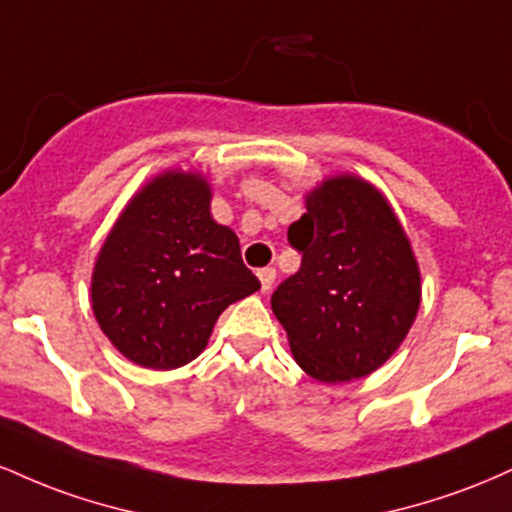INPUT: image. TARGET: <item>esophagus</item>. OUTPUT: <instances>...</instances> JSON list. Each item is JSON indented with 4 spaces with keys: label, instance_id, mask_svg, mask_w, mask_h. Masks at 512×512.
<instances>
[{
    "label": "esophagus",
    "instance_id": "esophagus-1",
    "mask_svg": "<svg viewBox=\"0 0 512 512\" xmlns=\"http://www.w3.org/2000/svg\"><path fill=\"white\" fill-rule=\"evenodd\" d=\"M257 276H260V284H262V291L267 293L269 289L274 286V279H276V269L274 267H264L257 272Z\"/></svg>",
    "mask_w": 512,
    "mask_h": 512
}]
</instances>
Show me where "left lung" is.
<instances>
[{
    "mask_svg": "<svg viewBox=\"0 0 512 512\" xmlns=\"http://www.w3.org/2000/svg\"><path fill=\"white\" fill-rule=\"evenodd\" d=\"M291 223L301 269L272 293L293 358L322 383L373 373L399 349L421 303L411 245L387 199L342 175L310 192Z\"/></svg>",
    "mask_w": 512,
    "mask_h": 512,
    "instance_id": "8db88e82",
    "label": "left lung"
}]
</instances>
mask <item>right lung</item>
Segmentation results:
<instances>
[{"label":"right lung","mask_w":512,"mask_h":512,"mask_svg":"<svg viewBox=\"0 0 512 512\" xmlns=\"http://www.w3.org/2000/svg\"><path fill=\"white\" fill-rule=\"evenodd\" d=\"M209 199L199 175H158L127 204L98 255L93 313L139 366L190 363L223 310L260 289L236 233L211 219Z\"/></svg>","instance_id":"obj_1"}]
</instances>
